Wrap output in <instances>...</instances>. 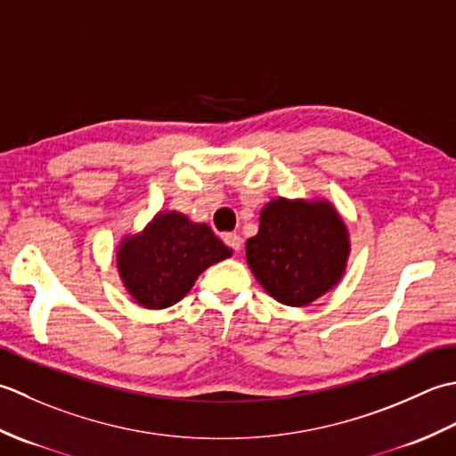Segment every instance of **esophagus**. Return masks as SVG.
I'll return each instance as SVG.
<instances>
[{"mask_svg": "<svg viewBox=\"0 0 456 456\" xmlns=\"http://www.w3.org/2000/svg\"><path fill=\"white\" fill-rule=\"evenodd\" d=\"M224 244L228 248L234 249V252H240V249H241V238L238 234H232V232H230V234H224Z\"/></svg>", "mask_w": 456, "mask_h": 456, "instance_id": "34e87169", "label": "esophagus"}]
</instances>
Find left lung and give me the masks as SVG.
Segmentation results:
<instances>
[{"label": "left lung", "instance_id": "1", "mask_svg": "<svg viewBox=\"0 0 456 456\" xmlns=\"http://www.w3.org/2000/svg\"><path fill=\"white\" fill-rule=\"evenodd\" d=\"M348 232L329 202H269L246 257L280 303L303 306L337 285L346 267Z\"/></svg>", "mask_w": 456, "mask_h": 456}]
</instances>
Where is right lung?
<instances>
[{
  "instance_id": "1",
  "label": "right lung",
  "mask_w": 456,
  "mask_h": 456,
  "mask_svg": "<svg viewBox=\"0 0 456 456\" xmlns=\"http://www.w3.org/2000/svg\"><path fill=\"white\" fill-rule=\"evenodd\" d=\"M232 249L207 224H192L179 212L157 215L142 234L126 238L118 269L135 303L165 309L191 291L197 277Z\"/></svg>"
}]
</instances>
